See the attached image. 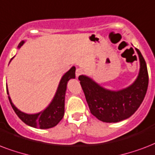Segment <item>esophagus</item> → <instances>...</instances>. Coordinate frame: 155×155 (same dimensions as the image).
I'll list each match as a JSON object with an SVG mask.
<instances>
[{
	"instance_id": "obj_1",
	"label": "esophagus",
	"mask_w": 155,
	"mask_h": 155,
	"mask_svg": "<svg viewBox=\"0 0 155 155\" xmlns=\"http://www.w3.org/2000/svg\"><path fill=\"white\" fill-rule=\"evenodd\" d=\"M82 73H83V70L79 68V69H77L76 72H75V74H76V76L78 78L80 75H81V74H82Z\"/></svg>"
}]
</instances>
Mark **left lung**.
Masks as SVG:
<instances>
[{"label":"left lung","instance_id":"8db88e82","mask_svg":"<svg viewBox=\"0 0 155 155\" xmlns=\"http://www.w3.org/2000/svg\"><path fill=\"white\" fill-rule=\"evenodd\" d=\"M136 50L140 60V71L136 81L127 88L109 91L88 77H78L90 111L99 120L107 123L124 120L130 117L143 101L148 88V71L141 51Z\"/></svg>","mask_w":155,"mask_h":155}]
</instances>
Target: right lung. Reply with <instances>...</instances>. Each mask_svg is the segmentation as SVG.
<instances>
[{
  "label": "right lung",
  "mask_w": 155,
  "mask_h": 155,
  "mask_svg": "<svg viewBox=\"0 0 155 155\" xmlns=\"http://www.w3.org/2000/svg\"><path fill=\"white\" fill-rule=\"evenodd\" d=\"M24 44V41H21L18 45V48ZM75 67L73 66L64 76L62 77L56 93L54 96L52 101L44 111H40L36 114H26L22 111H19L16 107L12 103L10 97L9 100L10 102L12 107L17 114V116L26 124L29 126L34 127L37 129H50L56 126V124L61 120L64 114V97H65V91H66L67 83L69 79L75 78ZM7 94H9L8 89Z\"/></svg>",
  "instance_id": "obj_1"
}]
</instances>
